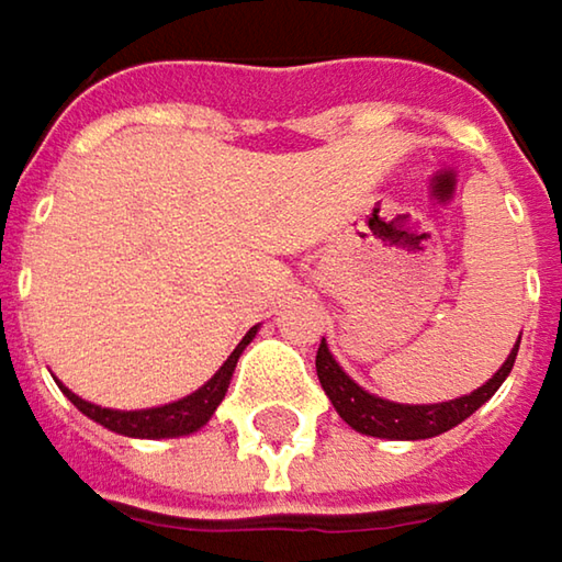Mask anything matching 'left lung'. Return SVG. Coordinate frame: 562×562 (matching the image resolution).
Listing matches in <instances>:
<instances>
[{"mask_svg": "<svg viewBox=\"0 0 562 562\" xmlns=\"http://www.w3.org/2000/svg\"><path fill=\"white\" fill-rule=\"evenodd\" d=\"M518 341H521V336H518ZM515 355H518V345L512 348V355L505 358L499 371L480 390H473L470 396L451 400V403H431V406H403V403H390V400H381V396L361 390L336 364V358L326 348V339L319 341V351H316V378L323 383L326 396L333 400L336 413L355 431L374 435V438H390V441H419V438H435V435L461 425L467 416H473L499 390L502 381L512 374Z\"/></svg>", "mask_w": 562, "mask_h": 562, "instance_id": "8db88e82", "label": "left lung"}]
</instances>
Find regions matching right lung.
I'll list each match as a JSON object with an SVG mask.
<instances>
[{
	"mask_svg": "<svg viewBox=\"0 0 562 562\" xmlns=\"http://www.w3.org/2000/svg\"><path fill=\"white\" fill-rule=\"evenodd\" d=\"M256 329H249L243 341L233 348V355L223 361V368L204 383L201 390H194L191 396H184L179 403H169V406H156V409H137V413H121V409H101L95 403H86L82 396L69 393L63 386V393L69 396V403L86 413L89 419H95L104 428L117 431V435H127V438H179V435H191L198 431L201 425H207V419L214 416V409L221 406V400L226 396V386L233 381V371H236V361L243 355V348L252 341Z\"/></svg>",
	"mask_w": 562,
	"mask_h": 562,
	"instance_id": "obj_1",
	"label": "right lung"
}]
</instances>
